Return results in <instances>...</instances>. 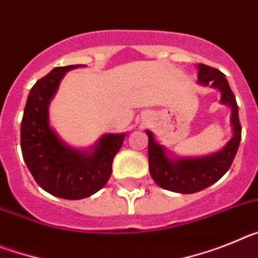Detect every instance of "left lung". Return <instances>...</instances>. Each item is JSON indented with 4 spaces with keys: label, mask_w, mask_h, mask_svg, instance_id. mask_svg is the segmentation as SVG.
<instances>
[{
    "label": "left lung",
    "mask_w": 258,
    "mask_h": 258,
    "mask_svg": "<svg viewBox=\"0 0 258 258\" xmlns=\"http://www.w3.org/2000/svg\"><path fill=\"white\" fill-rule=\"evenodd\" d=\"M199 84L221 90V102L231 107V125L234 136L217 154L197 159L170 160L165 150L157 145L151 132L149 136V169L152 179L165 190L181 194H194L216 183L230 169L241 138V125L239 121L238 104L225 75L217 68L200 63Z\"/></svg>",
    "instance_id": "obj_1"
}]
</instances>
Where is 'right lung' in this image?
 Here are the masks:
<instances>
[{
    "label": "right lung",
    "instance_id": "add662e5",
    "mask_svg": "<svg viewBox=\"0 0 258 258\" xmlns=\"http://www.w3.org/2000/svg\"><path fill=\"white\" fill-rule=\"evenodd\" d=\"M81 64L56 67L33 85L20 126L23 159L35 181L58 198L79 200L101 190L112 173V161L125 134H107L92 152L70 149L49 125V103L66 72Z\"/></svg>",
    "mask_w": 258,
    "mask_h": 258
}]
</instances>
